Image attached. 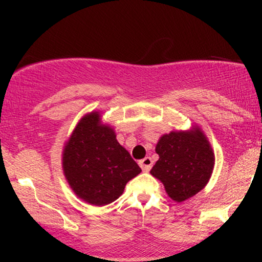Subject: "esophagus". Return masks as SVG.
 Segmentation results:
<instances>
[{"label": "esophagus", "instance_id": "esophagus-1", "mask_svg": "<svg viewBox=\"0 0 262 262\" xmlns=\"http://www.w3.org/2000/svg\"><path fill=\"white\" fill-rule=\"evenodd\" d=\"M139 165H140L141 169H143V171H149L150 169H151V166H152L151 158L146 156V158H144L143 160L139 161Z\"/></svg>", "mask_w": 262, "mask_h": 262}]
</instances>
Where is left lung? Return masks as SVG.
<instances>
[{
    "label": "left lung",
    "mask_w": 262,
    "mask_h": 262,
    "mask_svg": "<svg viewBox=\"0 0 262 262\" xmlns=\"http://www.w3.org/2000/svg\"><path fill=\"white\" fill-rule=\"evenodd\" d=\"M155 151L159 160L150 173L160 180L166 193L176 202L194 196L209 181L214 167V152L198 127L164 134Z\"/></svg>",
    "instance_id": "8db88e82"
}]
</instances>
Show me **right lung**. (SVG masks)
I'll list each match as a JSON object with an SVG mask.
<instances>
[{
  "mask_svg": "<svg viewBox=\"0 0 262 262\" xmlns=\"http://www.w3.org/2000/svg\"><path fill=\"white\" fill-rule=\"evenodd\" d=\"M62 170L77 197L100 207L114 202L141 171L113 128L102 124L100 112L77 123L62 151Z\"/></svg>",
  "mask_w": 262,
  "mask_h": 262,
  "instance_id": "add662e5",
  "label": "right lung"
}]
</instances>
